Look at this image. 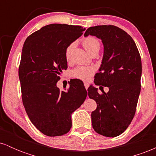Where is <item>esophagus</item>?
I'll return each instance as SVG.
<instances>
[{"mask_svg": "<svg viewBox=\"0 0 156 156\" xmlns=\"http://www.w3.org/2000/svg\"><path fill=\"white\" fill-rule=\"evenodd\" d=\"M84 87H85V88L87 89H88V87H89V83H86V82H85V83H84Z\"/></svg>", "mask_w": 156, "mask_h": 156, "instance_id": "obj_1", "label": "esophagus"}]
</instances>
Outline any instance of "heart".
I'll use <instances>...</instances> for the list:
<instances>
[{
	"mask_svg": "<svg viewBox=\"0 0 156 156\" xmlns=\"http://www.w3.org/2000/svg\"><path fill=\"white\" fill-rule=\"evenodd\" d=\"M83 46L88 51L90 54L95 51H99L100 47H101V44L98 41V39L94 38V37H87V38L84 39L82 42ZM73 48V44H71L67 48L65 51V58L67 60H69L70 58L71 52H72ZM94 72V68L92 67H83V66H79L73 69L72 73H71V76L73 78H78V79L87 80L89 79L90 77Z\"/></svg>",
	"mask_w": 156,
	"mask_h": 156,
	"instance_id": "b5f03b06",
	"label": "heart"
}]
</instances>
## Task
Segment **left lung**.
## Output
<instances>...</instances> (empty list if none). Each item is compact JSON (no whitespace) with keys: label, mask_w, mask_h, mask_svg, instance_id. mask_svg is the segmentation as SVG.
<instances>
[{"label":"left lung","mask_w":156,"mask_h":156,"mask_svg":"<svg viewBox=\"0 0 156 156\" xmlns=\"http://www.w3.org/2000/svg\"><path fill=\"white\" fill-rule=\"evenodd\" d=\"M89 35L101 39L104 47L94 83L109 89L99 94L97 88L89 87V98L97 103L91 114L92 127L101 135L115 137L127 129L135 115L141 91V56L132 37L117 26L90 27L84 34Z\"/></svg>","instance_id":"1"}]
</instances>
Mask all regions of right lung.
<instances>
[{"label":"right lung","mask_w":156,"mask_h":156,"mask_svg":"<svg viewBox=\"0 0 156 156\" xmlns=\"http://www.w3.org/2000/svg\"><path fill=\"white\" fill-rule=\"evenodd\" d=\"M83 31L79 26L50 24L34 32L23 44L19 67L23 103L33 125L48 136L69 131L71 114L87 96L86 89L74 80L67 91L56 86L67 68L66 49Z\"/></svg>","instance_id":"add662e5"}]
</instances>
